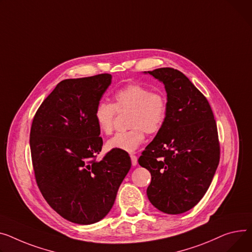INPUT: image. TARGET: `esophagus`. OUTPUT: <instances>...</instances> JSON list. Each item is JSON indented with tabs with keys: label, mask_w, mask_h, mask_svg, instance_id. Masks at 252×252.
<instances>
[{
	"label": "esophagus",
	"mask_w": 252,
	"mask_h": 252,
	"mask_svg": "<svg viewBox=\"0 0 252 252\" xmlns=\"http://www.w3.org/2000/svg\"><path fill=\"white\" fill-rule=\"evenodd\" d=\"M130 159H131V164L132 166H136L138 164V157L133 154H130Z\"/></svg>",
	"instance_id": "1"
}]
</instances>
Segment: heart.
<instances>
[{"label": "heart", "mask_w": 252, "mask_h": 252, "mask_svg": "<svg viewBox=\"0 0 252 252\" xmlns=\"http://www.w3.org/2000/svg\"><path fill=\"white\" fill-rule=\"evenodd\" d=\"M114 103L100 101L94 110V120L99 130L109 135L113 130L117 111L130 109L131 127L120 131L106 143L107 150H121L133 152L145 140V131L150 135L157 133L163 126L168 105L162 91H151L140 84H129L117 90L113 95Z\"/></svg>", "instance_id": "b5f03b06"}]
</instances>
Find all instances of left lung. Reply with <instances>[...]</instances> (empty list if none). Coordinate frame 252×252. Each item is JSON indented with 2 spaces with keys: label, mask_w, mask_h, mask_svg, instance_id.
<instances>
[{
  "label": "left lung",
  "mask_w": 252,
  "mask_h": 252,
  "mask_svg": "<svg viewBox=\"0 0 252 252\" xmlns=\"http://www.w3.org/2000/svg\"><path fill=\"white\" fill-rule=\"evenodd\" d=\"M144 73L164 84L168 105L162 128L138 160L152 177L147 195L159 211L182 214L203 198L219 164L216 121L207 98L181 72Z\"/></svg>",
  "instance_id": "8db88e82"
}]
</instances>
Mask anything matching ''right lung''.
<instances>
[{"label":"right lung","mask_w":252,"mask_h":252,"mask_svg":"<svg viewBox=\"0 0 252 252\" xmlns=\"http://www.w3.org/2000/svg\"><path fill=\"white\" fill-rule=\"evenodd\" d=\"M111 75L60 82L37 109L30 129V150L37 186L63 219L80 225L102 220L130 169L125 151L96 156L103 141L94 110L111 84Z\"/></svg>","instance_id":"obj_1"}]
</instances>
